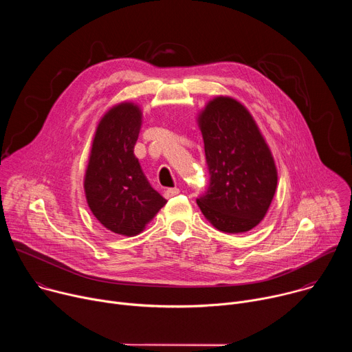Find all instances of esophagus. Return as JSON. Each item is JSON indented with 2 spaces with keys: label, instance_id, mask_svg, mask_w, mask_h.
I'll return each instance as SVG.
<instances>
[{
  "label": "esophagus",
  "instance_id": "obj_1",
  "mask_svg": "<svg viewBox=\"0 0 352 352\" xmlns=\"http://www.w3.org/2000/svg\"><path fill=\"white\" fill-rule=\"evenodd\" d=\"M179 193V189L178 188H168L164 190V196L166 197H173V196H177Z\"/></svg>",
  "mask_w": 352,
  "mask_h": 352
}]
</instances>
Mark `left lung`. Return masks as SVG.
<instances>
[{"instance_id":"left-lung-1","label":"left lung","mask_w":352,"mask_h":352,"mask_svg":"<svg viewBox=\"0 0 352 352\" xmlns=\"http://www.w3.org/2000/svg\"><path fill=\"white\" fill-rule=\"evenodd\" d=\"M209 186L196 204L220 231L246 232L266 216L277 188L270 148L254 117L232 97L219 96L199 114Z\"/></svg>"}]
</instances>
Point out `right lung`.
I'll list each match as a JSON object with an SVG mask.
<instances>
[{
    "label": "right lung",
    "mask_w": 352,
    "mask_h": 352,
    "mask_svg": "<svg viewBox=\"0 0 352 352\" xmlns=\"http://www.w3.org/2000/svg\"><path fill=\"white\" fill-rule=\"evenodd\" d=\"M142 111L120 103L100 120L85 174V193L94 217L107 230L138 235L167 204L146 179L133 155Z\"/></svg>",
    "instance_id": "right-lung-1"
}]
</instances>
